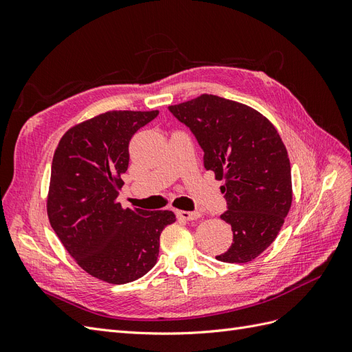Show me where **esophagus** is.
<instances>
[{"label":"esophagus","instance_id":"obj_1","mask_svg":"<svg viewBox=\"0 0 352 352\" xmlns=\"http://www.w3.org/2000/svg\"><path fill=\"white\" fill-rule=\"evenodd\" d=\"M176 216L182 220H197L201 217V212L198 211H184V210H176Z\"/></svg>","mask_w":352,"mask_h":352}]
</instances>
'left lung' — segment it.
I'll return each instance as SVG.
<instances>
[{
	"label": "left lung",
	"mask_w": 352,
	"mask_h": 352,
	"mask_svg": "<svg viewBox=\"0 0 352 352\" xmlns=\"http://www.w3.org/2000/svg\"><path fill=\"white\" fill-rule=\"evenodd\" d=\"M204 151V167L225 180L228 211L220 216L233 232L225 263H248L270 247L292 204L291 163L280 135L248 105L202 94L170 105Z\"/></svg>",
	"instance_id": "obj_1"
}]
</instances>
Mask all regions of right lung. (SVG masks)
I'll return each instance as SVG.
<instances>
[{"instance_id": "right-lung-1", "label": "right lung", "mask_w": 352, "mask_h": 352, "mask_svg": "<svg viewBox=\"0 0 352 352\" xmlns=\"http://www.w3.org/2000/svg\"><path fill=\"white\" fill-rule=\"evenodd\" d=\"M154 111H107L63 135L51 166V228L80 267L113 285L150 272L173 211L123 208L117 195L129 166V142Z\"/></svg>"}]
</instances>
